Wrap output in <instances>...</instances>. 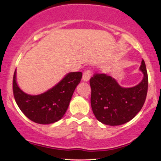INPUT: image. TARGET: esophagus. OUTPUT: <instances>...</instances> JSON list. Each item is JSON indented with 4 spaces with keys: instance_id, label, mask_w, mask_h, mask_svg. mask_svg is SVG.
Here are the masks:
<instances>
[{
    "instance_id": "esophagus-1",
    "label": "esophagus",
    "mask_w": 161,
    "mask_h": 161,
    "mask_svg": "<svg viewBox=\"0 0 161 161\" xmlns=\"http://www.w3.org/2000/svg\"><path fill=\"white\" fill-rule=\"evenodd\" d=\"M91 71L90 69H86L83 71V75H82V80L85 81V82H87V81L89 80V79L91 78Z\"/></svg>"
}]
</instances>
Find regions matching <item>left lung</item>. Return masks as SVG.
Here are the masks:
<instances>
[{"label": "left lung", "instance_id": "obj_1", "mask_svg": "<svg viewBox=\"0 0 161 161\" xmlns=\"http://www.w3.org/2000/svg\"><path fill=\"white\" fill-rule=\"evenodd\" d=\"M140 70L143 73L144 78L132 88L119 86L115 79L104 73H95L90 79L91 105L97 120L109 125H122L133 119L141 110L148 87L144 60Z\"/></svg>", "mask_w": 161, "mask_h": 161}]
</instances>
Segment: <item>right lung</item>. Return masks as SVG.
<instances>
[{
	"label": "right lung",
	"instance_id": "right-lung-1",
	"mask_svg": "<svg viewBox=\"0 0 161 161\" xmlns=\"http://www.w3.org/2000/svg\"><path fill=\"white\" fill-rule=\"evenodd\" d=\"M81 72L69 73L52 88L38 95L24 93L13 79V92L21 111L29 119L39 124H50L60 120L69 107L75 88L80 82Z\"/></svg>",
	"mask_w": 161,
	"mask_h": 161
}]
</instances>
